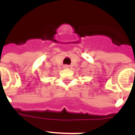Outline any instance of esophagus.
<instances>
[{"instance_id": "34e87169", "label": "esophagus", "mask_w": 135, "mask_h": 135, "mask_svg": "<svg viewBox=\"0 0 135 135\" xmlns=\"http://www.w3.org/2000/svg\"><path fill=\"white\" fill-rule=\"evenodd\" d=\"M69 68L68 65H65V68Z\"/></svg>"}]
</instances>
